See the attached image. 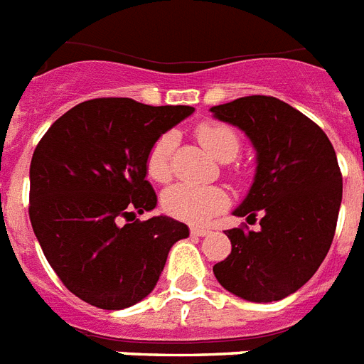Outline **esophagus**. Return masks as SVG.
I'll list each match as a JSON object with an SVG mask.
<instances>
[{"instance_id": "esophagus-1", "label": "esophagus", "mask_w": 364, "mask_h": 364, "mask_svg": "<svg viewBox=\"0 0 364 364\" xmlns=\"http://www.w3.org/2000/svg\"><path fill=\"white\" fill-rule=\"evenodd\" d=\"M191 235H194V237H205V235H209V230L208 228H191Z\"/></svg>"}]
</instances>
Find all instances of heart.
Returning a JSON list of instances; mask_svg holds the SVG:
<instances>
[{"label":"heart","mask_w":364,"mask_h":364,"mask_svg":"<svg viewBox=\"0 0 364 364\" xmlns=\"http://www.w3.org/2000/svg\"><path fill=\"white\" fill-rule=\"evenodd\" d=\"M196 138L215 159L228 162L235 159L241 149V140L232 127L223 123H200L196 127ZM177 146V134L168 131L161 134L149 147L146 155V172L153 181L164 183L172 177L173 151ZM228 205V194L215 185H194L177 183L162 194V208L170 217L188 224H203L209 218L224 211Z\"/></svg>","instance_id":"obj_1"}]
</instances>
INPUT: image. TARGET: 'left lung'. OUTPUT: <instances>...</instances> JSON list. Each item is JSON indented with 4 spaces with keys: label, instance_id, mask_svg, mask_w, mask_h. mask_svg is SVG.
Instances as JSON below:
<instances>
[{
    "label": "left lung",
    "instance_id": "1",
    "mask_svg": "<svg viewBox=\"0 0 364 364\" xmlns=\"http://www.w3.org/2000/svg\"><path fill=\"white\" fill-rule=\"evenodd\" d=\"M258 153L249 194L233 215L259 218V230H226L232 252L213 267L224 288L254 303L280 301L309 282L335 237L342 173L327 134L284 100L241 97L213 106Z\"/></svg>",
    "mask_w": 364,
    "mask_h": 364
}]
</instances>
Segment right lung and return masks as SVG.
<instances>
[{
	"mask_svg": "<svg viewBox=\"0 0 364 364\" xmlns=\"http://www.w3.org/2000/svg\"><path fill=\"white\" fill-rule=\"evenodd\" d=\"M192 106L91 99L41 138L29 166V220L65 288L85 303L121 310L151 294L168 252L188 228L170 217L138 220L156 194L146 155Z\"/></svg>",
	"mask_w": 364,
	"mask_h": 364,
	"instance_id": "right-lung-1",
	"label": "right lung"
}]
</instances>
